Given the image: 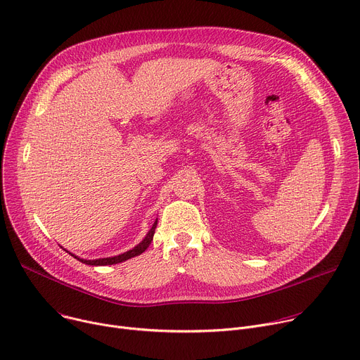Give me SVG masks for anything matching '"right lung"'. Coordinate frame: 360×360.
<instances>
[{
	"label": "right lung",
	"mask_w": 360,
	"mask_h": 360,
	"mask_svg": "<svg viewBox=\"0 0 360 360\" xmlns=\"http://www.w3.org/2000/svg\"><path fill=\"white\" fill-rule=\"evenodd\" d=\"M155 228H157V220H155L154 225H153V228L150 229V232L147 233V236L144 238V240H143L141 243H138L135 248H132L131 251H128V252H125V254H121V255H118V257L102 258V259H94V261L80 259V258H77V257H75V255H72V257L77 258V261L84 262V264H88V265H114V264L124 262V261H127V259H129V258H134V257H136V255L143 254V252L147 250V248H148V246H150V243H151V240H153V236H154Z\"/></svg>",
	"instance_id": "add662e5"
}]
</instances>
